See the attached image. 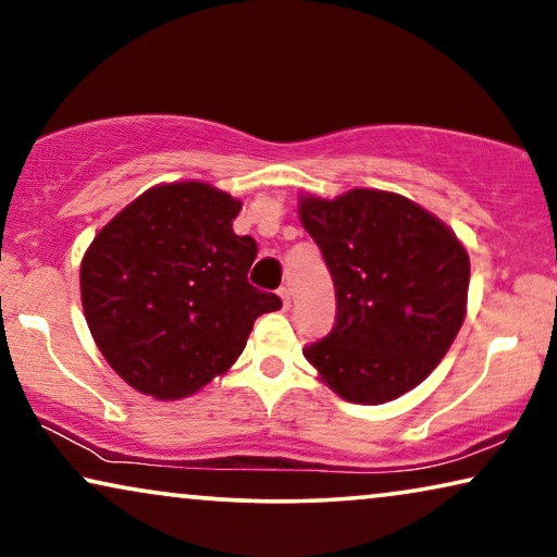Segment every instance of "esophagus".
I'll return each instance as SVG.
<instances>
[{"label": "esophagus", "instance_id": "obj_1", "mask_svg": "<svg viewBox=\"0 0 557 557\" xmlns=\"http://www.w3.org/2000/svg\"><path fill=\"white\" fill-rule=\"evenodd\" d=\"M278 296H281V301H284V309L292 307V292H288L286 286L278 288Z\"/></svg>", "mask_w": 557, "mask_h": 557}]
</instances>
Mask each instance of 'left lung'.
Here are the masks:
<instances>
[{
    "label": "left lung",
    "mask_w": 557,
    "mask_h": 557,
    "mask_svg": "<svg viewBox=\"0 0 557 557\" xmlns=\"http://www.w3.org/2000/svg\"><path fill=\"white\" fill-rule=\"evenodd\" d=\"M299 218L334 281L337 319L304 357L349 403L380 406L423 383L467 314L469 256L408 197H301Z\"/></svg>",
    "instance_id": "1"
}]
</instances>
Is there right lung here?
<instances>
[{
    "label": "right lung",
    "mask_w": 557,
    "mask_h": 557,
    "mask_svg": "<svg viewBox=\"0 0 557 557\" xmlns=\"http://www.w3.org/2000/svg\"><path fill=\"white\" fill-rule=\"evenodd\" d=\"M240 200L205 185L151 187L101 227L81 263L88 330L134 391L177 400L231 368L253 322L281 309L248 284L258 246Z\"/></svg>",
    "instance_id": "add662e5"
}]
</instances>
